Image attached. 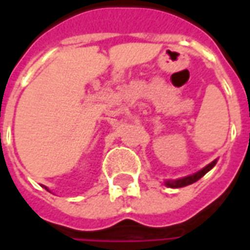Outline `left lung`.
<instances>
[{
    "label": "left lung",
    "instance_id": "left-lung-1",
    "mask_svg": "<svg viewBox=\"0 0 250 250\" xmlns=\"http://www.w3.org/2000/svg\"><path fill=\"white\" fill-rule=\"evenodd\" d=\"M215 163H217V159L213 161L211 163H209L208 166H205L202 170H199V171H197L195 174H193V175H188V177H185V178H179V179H167V181L165 182V185H166L167 188H184V186H188V185L194 184V182H197L198 179H201L202 177H204L205 174L214 167Z\"/></svg>",
    "mask_w": 250,
    "mask_h": 250
}]
</instances>
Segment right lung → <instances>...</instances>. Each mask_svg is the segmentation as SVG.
<instances>
[{"label": "right lung", "instance_id": "1", "mask_svg": "<svg viewBox=\"0 0 250 250\" xmlns=\"http://www.w3.org/2000/svg\"><path fill=\"white\" fill-rule=\"evenodd\" d=\"M46 190H48V188H46Z\"/></svg>", "mask_w": 250, "mask_h": 250}]
</instances>
